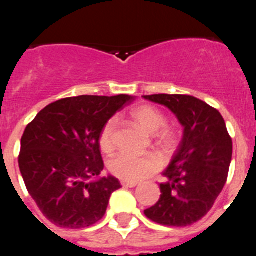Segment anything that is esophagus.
Instances as JSON below:
<instances>
[{
	"mask_svg": "<svg viewBox=\"0 0 256 256\" xmlns=\"http://www.w3.org/2000/svg\"><path fill=\"white\" fill-rule=\"evenodd\" d=\"M121 184H122V187H128V188H134L138 186V183L136 182H126V180H122L121 182Z\"/></svg>",
	"mask_w": 256,
	"mask_h": 256,
	"instance_id": "1",
	"label": "esophagus"
}]
</instances>
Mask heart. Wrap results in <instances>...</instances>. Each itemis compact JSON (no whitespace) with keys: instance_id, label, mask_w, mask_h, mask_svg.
<instances>
[{"instance_id":"obj_1","label":"heart","mask_w":256,"mask_h":256,"mask_svg":"<svg viewBox=\"0 0 256 256\" xmlns=\"http://www.w3.org/2000/svg\"><path fill=\"white\" fill-rule=\"evenodd\" d=\"M131 117L149 134H156L166 126V118L160 110L152 104H140L131 110ZM117 128V118L111 117L104 122L100 131L98 144L104 152H111L114 149V135ZM160 133V132H159ZM158 140L164 146H170L174 142V136L170 131L164 130L156 134ZM160 163L152 154L135 155L121 152L112 158L108 163V169L114 176L126 182H139L148 178L159 169Z\"/></svg>"}]
</instances>
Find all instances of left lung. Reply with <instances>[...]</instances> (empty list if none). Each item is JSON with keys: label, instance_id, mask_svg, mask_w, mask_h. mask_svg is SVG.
<instances>
[{"label": "left lung", "instance_id": "8db88e82", "mask_svg": "<svg viewBox=\"0 0 256 256\" xmlns=\"http://www.w3.org/2000/svg\"><path fill=\"white\" fill-rule=\"evenodd\" d=\"M168 107L184 128L183 139L163 176L160 198L144 214L159 225L183 228L212 208L228 180L232 140L224 117L188 94L142 96Z\"/></svg>", "mask_w": 256, "mask_h": 256}]
</instances>
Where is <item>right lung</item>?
I'll return each instance as SVG.
<instances>
[{
	"mask_svg": "<svg viewBox=\"0 0 256 256\" xmlns=\"http://www.w3.org/2000/svg\"><path fill=\"white\" fill-rule=\"evenodd\" d=\"M128 94L78 96L48 104L26 126L18 166L28 192L59 228H83L106 214L118 179L97 178L104 170L98 136Z\"/></svg>",
	"mask_w": 256,
	"mask_h": 256,
	"instance_id": "add662e5",
	"label": "right lung"
}]
</instances>
